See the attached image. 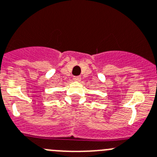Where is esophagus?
I'll return each mask as SVG.
<instances>
[{
	"mask_svg": "<svg viewBox=\"0 0 157 157\" xmlns=\"http://www.w3.org/2000/svg\"><path fill=\"white\" fill-rule=\"evenodd\" d=\"M73 80H74V81H80V80H81V77H79V76H76V77H74Z\"/></svg>",
	"mask_w": 157,
	"mask_h": 157,
	"instance_id": "obj_1",
	"label": "esophagus"
}]
</instances>
